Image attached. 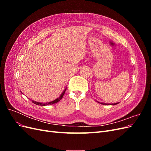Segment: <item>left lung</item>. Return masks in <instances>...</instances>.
Instances as JSON below:
<instances>
[{
  "mask_svg": "<svg viewBox=\"0 0 151 151\" xmlns=\"http://www.w3.org/2000/svg\"><path fill=\"white\" fill-rule=\"evenodd\" d=\"M98 103H100V104H104V105H115V104H118L119 103H112V104H108V103H101V102H98V101H96Z\"/></svg>",
  "mask_w": 151,
  "mask_h": 151,
  "instance_id": "left-lung-1",
  "label": "left lung"
}]
</instances>
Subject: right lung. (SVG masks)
<instances>
[{"mask_svg": "<svg viewBox=\"0 0 151 151\" xmlns=\"http://www.w3.org/2000/svg\"><path fill=\"white\" fill-rule=\"evenodd\" d=\"M67 89V88H65V89L63 90V92L62 93V94L60 95V96H59L58 98H57V99H55V100H53V101H50V102H47V103H40V102H37V101H33V100H32V102H33L34 104H36L37 105H39V106H47V105H51V104H55L57 102H58L60 100L63 98V96L64 95L65 93V91ZM22 94H23L22 92H21Z\"/></svg>", "mask_w": 151, "mask_h": 151, "instance_id": "right-lung-1", "label": "right lung"}]
</instances>
